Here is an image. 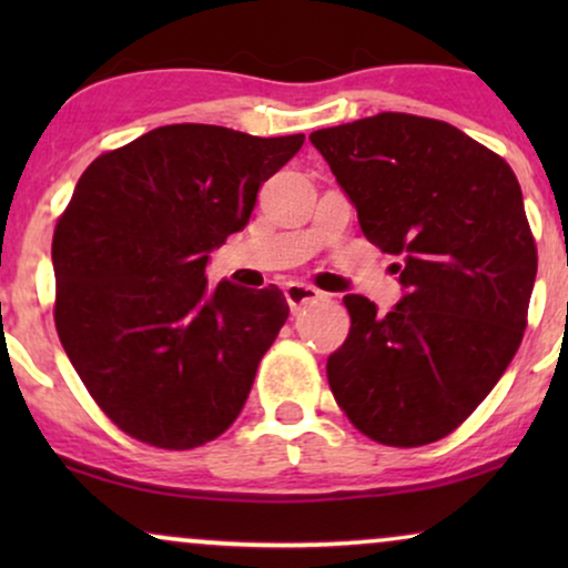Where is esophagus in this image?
I'll use <instances>...</instances> for the list:
<instances>
[{"mask_svg":"<svg viewBox=\"0 0 568 568\" xmlns=\"http://www.w3.org/2000/svg\"><path fill=\"white\" fill-rule=\"evenodd\" d=\"M284 297L290 302L292 310H300L302 305H307V302H313L321 297V292L315 290V286L310 284H302V282H290L284 286Z\"/></svg>","mask_w":568,"mask_h":568,"instance_id":"obj_1","label":"esophagus"}]
</instances>
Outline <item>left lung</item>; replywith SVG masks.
<instances>
[{"mask_svg": "<svg viewBox=\"0 0 568 568\" xmlns=\"http://www.w3.org/2000/svg\"><path fill=\"white\" fill-rule=\"evenodd\" d=\"M393 263L387 315L346 294L352 331L328 356L333 398L356 429L422 447L457 429L517 354L538 251L517 175L445 121L377 113L310 134Z\"/></svg>", "mask_w": 568, "mask_h": 568, "instance_id": "left-lung-1", "label": "left lung"}]
</instances>
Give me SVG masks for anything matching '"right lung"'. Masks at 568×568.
<instances>
[{
    "instance_id": "obj_1",
    "label": "right lung",
    "mask_w": 568,
    "mask_h": 568,
    "mask_svg": "<svg viewBox=\"0 0 568 568\" xmlns=\"http://www.w3.org/2000/svg\"><path fill=\"white\" fill-rule=\"evenodd\" d=\"M305 134L173 123L100 154L53 230L61 346L129 437L193 449L243 410L286 323L278 286L209 290V253L251 220Z\"/></svg>"
}]
</instances>
